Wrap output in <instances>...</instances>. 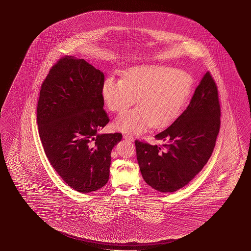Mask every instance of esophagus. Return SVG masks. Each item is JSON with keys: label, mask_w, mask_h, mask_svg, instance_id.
Here are the masks:
<instances>
[{"label": "esophagus", "mask_w": 251, "mask_h": 251, "mask_svg": "<svg viewBox=\"0 0 251 251\" xmlns=\"http://www.w3.org/2000/svg\"><path fill=\"white\" fill-rule=\"evenodd\" d=\"M124 139L128 140V141H130V142H133V141H134L133 136H130V135H127V134H124Z\"/></svg>", "instance_id": "esophagus-1"}]
</instances>
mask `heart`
Segmentation results:
<instances>
[{
	"mask_svg": "<svg viewBox=\"0 0 251 251\" xmlns=\"http://www.w3.org/2000/svg\"><path fill=\"white\" fill-rule=\"evenodd\" d=\"M193 78L184 71L164 66L136 67L125 79L107 77L101 95L111 111L123 112L136 102L139 106L124 112L115 122L120 131L140 134L152 124L165 127L180 114L189 99Z\"/></svg>",
	"mask_w": 251,
	"mask_h": 251,
	"instance_id": "heart-1",
	"label": "heart"
}]
</instances>
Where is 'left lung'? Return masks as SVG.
I'll return each mask as SVG.
<instances>
[{
	"label": "left lung",
	"instance_id": "left-lung-1",
	"mask_svg": "<svg viewBox=\"0 0 251 251\" xmlns=\"http://www.w3.org/2000/svg\"><path fill=\"white\" fill-rule=\"evenodd\" d=\"M220 118L217 86L207 72L185 111L155 136L164 143L162 146L135 141L144 181L162 193H173L187 185L214 151Z\"/></svg>",
	"mask_w": 251,
	"mask_h": 251
}]
</instances>
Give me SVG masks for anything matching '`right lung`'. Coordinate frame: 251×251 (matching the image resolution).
<instances>
[{
  "label": "right lung",
  "instance_id": "1",
  "mask_svg": "<svg viewBox=\"0 0 251 251\" xmlns=\"http://www.w3.org/2000/svg\"><path fill=\"white\" fill-rule=\"evenodd\" d=\"M104 74L74 56L50 69L37 102L38 131L51 166L73 189L91 193L109 178L111 151L122 134H99L109 118L103 109Z\"/></svg>",
  "mask_w": 251,
  "mask_h": 251
}]
</instances>
